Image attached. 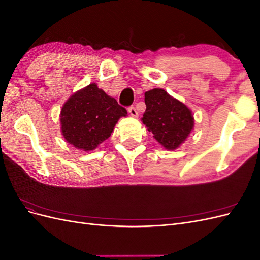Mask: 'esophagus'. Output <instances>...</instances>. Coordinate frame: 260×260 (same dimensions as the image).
Masks as SVG:
<instances>
[{
  "instance_id": "34e87169",
  "label": "esophagus",
  "mask_w": 260,
  "mask_h": 260,
  "mask_svg": "<svg viewBox=\"0 0 260 260\" xmlns=\"http://www.w3.org/2000/svg\"><path fill=\"white\" fill-rule=\"evenodd\" d=\"M128 112H129V114H130V116H132V117H135V118H137L139 115H138V112H137V109L133 107V106H131V107H129V109H128Z\"/></svg>"
}]
</instances>
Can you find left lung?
Returning a JSON list of instances; mask_svg holds the SVG:
<instances>
[{
  "instance_id": "obj_1",
  "label": "left lung",
  "mask_w": 260,
  "mask_h": 260,
  "mask_svg": "<svg viewBox=\"0 0 260 260\" xmlns=\"http://www.w3.org/2000/svg\"><path fill=\"white\" fill-rule=\"evenodd\" d=\"M144 95L146 109L142 122L162 147L177 149L194 129L192 111L164 89L149 90Z\"/></svg>"
}]
</instances>
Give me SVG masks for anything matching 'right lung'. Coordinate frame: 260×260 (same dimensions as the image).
<instances>
[{
    "mask_svg": "<svg viewBox=\"0 0 260 260\" xmlns=\"http://www.w3.org/2000/svg\"><path fill=\"white\" fill-rule=\"evenodd\" d=\"M127 111L96 83L75 92L60 109L61 135L74 147L90 152L111 137Z\"/></svg>",
    "mask_w": 260,
    "mask_h": 260,
    "instance_id": "right-lung-1",
    "label": "right lung"
}]
</instances>
